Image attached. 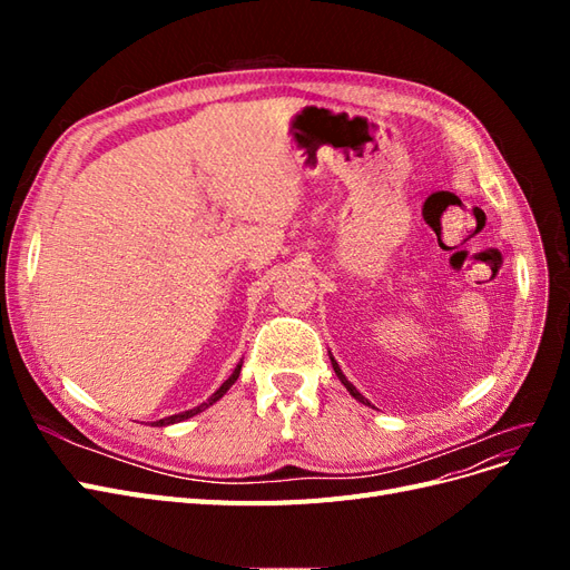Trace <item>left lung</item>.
I'll use <instances>...</instances> for the list:
<instances>
[{
	"label": "left lung",
	"instance_id": "1",
	"mask_svg": "<svg viewBox=\"0 0 570 570\" xmlns=\"http://www.w3.org/2000/svg\"><path fill=\"white\" fill-rule=\"evenodd\" d=\"M331 361H333V368H335V373H337V377H340V383H342L344 387H347V390H350V394L354 396V400H356V402H361V404H366V406H371V402L366 400V396H364V394H361V392H358V390H356V387H354V385H352V383L347 381V377H344V373H342V371H340V366H337V361H335L333 356H331Z\"/></svg>",
	"mask_w": 570,
	"mask_h": 570
}]
</instances>
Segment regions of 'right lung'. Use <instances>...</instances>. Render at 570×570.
Wrapping results in <instances>:
<instances>
[{"label":"right lung","instance_id":"obj_1","mask_svg":"<svg viewBox=\"0 0 570 570\" xmlns=\"http://www.w3.org/2000/svg\"><path fill=\"white\" fill-rule=\"evenodd\" d=\"M239 371H243V364H237L235 366V371H233V375L228 377V381L226 383H223L212 396H209V400H206L204 404H199V406H195V409H189V411H183V413H176V416H168V419H161V421H157V423H154V425H170V423H180V421H185V419H189V416H197V413H202L204 409H209L212 404H216L218 400H220V396L223 394H226L228 390H230V385L237 381V377H239Z\"/></svg>","mask_w":570,"mask_h":570}]
</instances>
